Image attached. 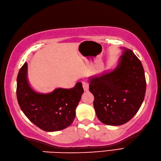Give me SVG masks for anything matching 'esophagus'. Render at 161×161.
I'll use <instances>...</instances> for the list:
<instances>
[{
	"label": "esophagus",
	"instance_id": "34e87169",
	"mask_svg": "<svg viewBox=\"0 0 161 161\" xmlns=\"http://www.w3.org/2000/svg\"><path fill=\"white\" fill-rule=\"evenodd\" d=\"M82 86H83V88L84 91H88L89 89V83L86 80H83L81 81Z\"/></svg>",
	"mask_w": 161,
	"mask_h": 161
}]
</instances>
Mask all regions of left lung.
Returning <instances> with one entry per match:
<instances>
[{"mask_svg":"<svg viewBox=\"0 0 161 161\" xmlns=\"http://www.w3.org/2000/svg\"><path fill=\"white\" fill-rule=\"evenodd\" d=\"M123 49L120 62L113 71L89 80L97 118L108 125L129 122L145 97L146 81L141 61L130 49Z\"/></svg>","mask_w":161,"mask_h":161,"instance_id":"obj_1","label":"left lung"}]
</instances>
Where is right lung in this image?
Segmentation results:
<instances>
[{"instance_id": "add662e5", "label": "right lung", "mask_w": 161, "mask_h": 161, "mask_svg": "<svg viewBox=\"0 0 161 161\" xmlns=\"http://www.w3.org/2000/svg\"><path fill=\"white\" fill-rule=\"evenodd\" d=\"M83 92L82 84L78 82L71 89L57 88L49 94L37 93L28 84L26 63L18 73V104L30 121L45 131L60 130L71 125Z\"/></svg>"}]
</instances>
